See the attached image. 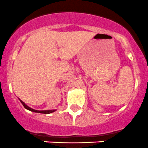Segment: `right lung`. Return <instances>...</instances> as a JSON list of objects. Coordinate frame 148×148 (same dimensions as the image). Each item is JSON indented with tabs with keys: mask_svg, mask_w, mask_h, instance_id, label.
<instances>
[{
	"mask_svg": "<svg viewBox=\"0 0 148 148\" xmlns=\"http://www.w3.org/2000/svg\"><path fill=\"white\" fill-rule=\"evenodd\" d=\"M20 101L21 102V103L23 104V106H24L25 109H28V110L31 111V112H36V113H41V114H50V113H52V112H55V110H44V111H38V110H34V109H32V108L29 107L28 106H26V104H25L24 102H23L22 101L20 100Z\"/></svg>",
	"mask_w": 148,
	"mask_h": 148,
	"instance_id": "1",
	"label": "right lung"
}]
</instances>
